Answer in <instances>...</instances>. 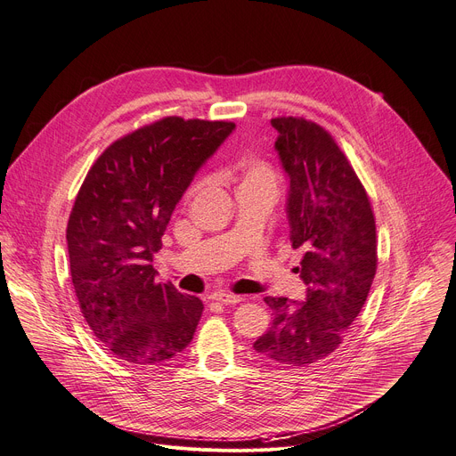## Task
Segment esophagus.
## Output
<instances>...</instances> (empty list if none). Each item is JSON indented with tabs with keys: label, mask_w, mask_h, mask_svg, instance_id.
Listing matches in <instances>:
<instances>
[{
	"label": "esophagus",
	"mask_w": 456,
	"mask_h": 456,
	"mask_svg": "<svg viewBox=\"0 0 456 456\" xmlns=\"http://www.w3.org/2000/svg\"><path fill=\"white\" fill-rule=\"evenodd\" d=\"M209 298L216 300V302H221V304H226V305L239 304L240 300H243L240 297H237V294H232V292H213Z\"/></svg>",
	"instance_id": "1"
}]
</instances>
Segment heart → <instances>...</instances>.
I'll return each instance as SVG.
<instances>
[{
  "mask_svg": "<svg viewBox=\"0 0 456 456\" xmlns=\"http://www.w3.org/2000/svg\"><path fill=\"white\" fill-rule=\"evenodd\" d=\"M237 190H248V191H257L271 195L276 199L278 190H280V182L274 167L266 162V159L261 158H247L239 164L237 169ZM200 187V182H195L191 185V193L197 191Z\"/></svg>",
  "mask_w": 456,
  "mask_h": 456,
  "instance_id": "heart-1",
  "label": "heart"
}]
</instances>
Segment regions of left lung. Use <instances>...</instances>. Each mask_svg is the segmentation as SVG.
I'll return each mask as SVG.
<instances>
[{
  "instance_id": "1",
  "label": "left lung",
  "mask_w": 456,
  "mask_h": 456,
  "mask_svg": "<svg viewBox=\"0 0 456 456\" xmlns=\"http://www.w3.org/2000/svg\"><path fill=\"white\" fill-rule=\"evenodd\" d=\"M276 151L289 176L290 243L305 248L297 273L304 302L266 297L273 326L254 350L278 364L307 366L333 354L359 316L378 269L376 219L352 164L320 125L274 118Z\"/></svg>"
}]
</instances>
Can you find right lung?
<instances>
[{
	"label": "right lung",
	"mask_w": 456,
	"mask_h": 456,
	"mask_svg": "<svg viewBox=\"0 0 456 456\" xmlns=\"http://www.w3.org/2000/svg\"><path fill=\"white\" fill-rule=\"evenodd\" d=\"M233 128L154 121L114 142L80 185L66 230L73 289L97 340L128 364H162L195 335L200 298L159 281L152 257L183 191Z\"/></svg>",
	"instance_id": "right-lung-1"
}]
</instances>
